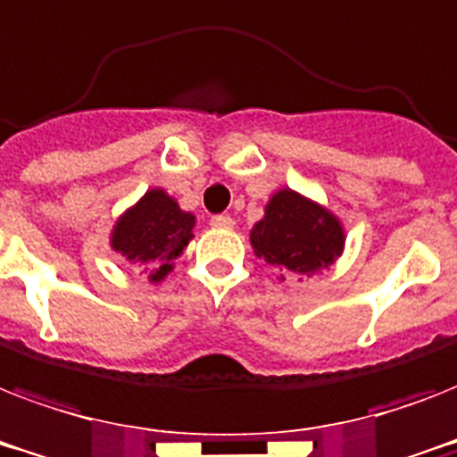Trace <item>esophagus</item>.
Wrapping results in <instances>:
<instances>
[{"label": "esophagus", "instance_id": "34e87169", "mask_svg": "<svg viewBox=\"0 0 457 457\" xmlns=\"http://www.w3.org/2000/svg\"><path fill=\"white\" fill-rule=\"evenodd\" d=\"M211 225L220 229H232L235 228V220H232L229 215H213V218H211Z\"/></svg>", "mask_w": 457, "mask_h": 457}]
</instances>
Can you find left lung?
<instances>
[{
  "mask_svg": "<svg viewBox=\"0 0 457 457\" xmlns=\"http://www.w3.org/2000/svg\"><path fill=\"white\" fill-rule=\"evenodd\" d=\"M344 242L346 235L339 218L289 187L272 194L265 215L251 229L253 253L285 275L311 278L325 270L344 253Z\"/></svg>",
  "mask_w": 457,
  "mask_h": 457,
  "instance_id": "obj_1",
  "label": "left lung"
}]
</instances>
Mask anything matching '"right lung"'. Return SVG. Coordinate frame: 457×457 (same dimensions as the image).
<instances>
[{
	"mask_svg": "<svg viewBox=\"0 0 457 457\" xmlns=\"http://www.w3.org/2000/svg\"><path fill=\"white\" fill-rule=\"evenodd\" d=\"M194 222V213L182 211L170 194L154 187L118 218L111 229V249L142 268L149 282L158 285L187 249Z\"/></svg>",
	"mask_w": 457,
	"mask_h": 457,
	"instance_id": "obj_1",
	"label": "right lung"
}]
</instances>
